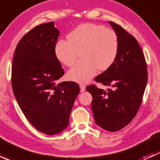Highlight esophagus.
Returning a JSON list of instances; mask_svg holds the SVG:
<instances>
[{
    "instance_id": "obj_1",
    "label": "esophagus",
    "mask_w": 160,
    "mask_h": 160,
    "mask_svg": "<svg viewBox=\"0 0 160 160\" xmlns=\"http://www.w3.org/2000/svg\"><path fill=\"white\" fill-rule=\"evenodd\" d=\"M80 91H81V92L84 91L85 89H86V86H85V85L83 84V83H80Z\"/></svg>"
}]
</instances>
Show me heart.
<instances>
[{
  "mask_svg": "<svg viewBox=\"0 0 160 160\" xmlns=\"http://www.w3.org/2000/svg\"><path fill=\"white\" fill-rule=\"evenodd\" d=\"M67 38L56 42L55 54L59 62L71 67L81 52L83 59L67 72V77L72 81L88 82L96 75L98 69L108 70L117 59L119 47L117 34L103 25L82 24L71 31Z\"/></svg>",
  "mask_w": 160,
  "mask_h": 160,
  "instance_id": "obj_1",
  "label": "heart"
}]
</instances>
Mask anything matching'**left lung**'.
<instances>
[{"label":"left lung","mask_w":160,"mask_h":160,"mask_svg":"<svg viewBox=\"0 0 160 160\" xmlns=\"http://www.w3.org/2000/svg\"><path fill=\"white\" fill-rule=\"evenodd\" d=\"M118 38V53L108 70L95 81L112 89L105 91L91 84L86 88L93 98L91 108L97 125L118 132L135 118L141 106L148 80L144 53L138 41L119 25L110 22Z\"/></svg>","instance_id":"left-lung-1"}]
</instances>
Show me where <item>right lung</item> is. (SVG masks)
<instances>
[{"mask_svg": "<svg viewBox=\"0 0 160 160\" xmlns=\"http://www.w3.org/2000/svg\"><path fill=\"white\" fill-rule=\"evenodd\" d=\"M59 35L54 22L37 25L16 46L11 67L14 97L28 122L39 132L56 135L68 126L80 87L56 81L64 74L55 54Z\"/></svg>", "mask_w": 160, "mask_h": 160, "instance_id": "right-lung-1", "label": "right lung"}]
</instances>
